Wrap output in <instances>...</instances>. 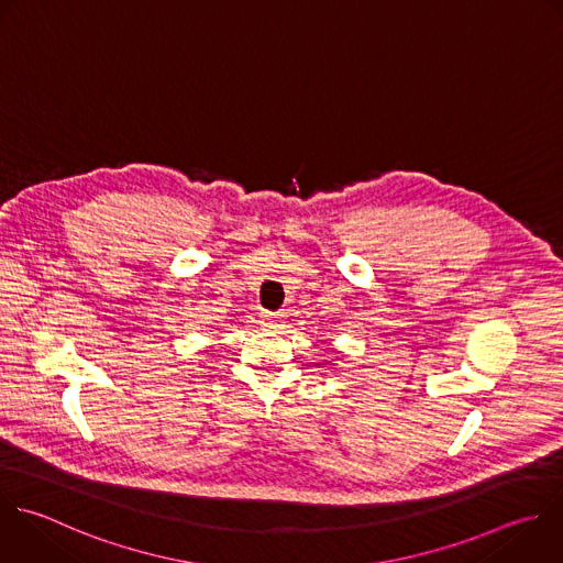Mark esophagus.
<instances>
[{"label": "esophagus", "instance_id": "obj_1", "mask_svg": "<svg viewBox=\"0 0 563 563\" xmlns=\"http://www.w3.org/2000/svg\"><path fill=\"white\" fill-rule=\"evenodd\" d=\"M262 325L273 330V328H279V314H273V312H264L262 314Z\"/></svg>", "mask_w": 563, "mask_h": 563}]
</instances>
